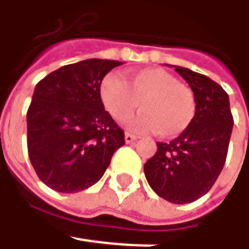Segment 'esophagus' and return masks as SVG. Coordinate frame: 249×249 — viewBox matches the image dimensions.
Segmentation results:
<instances>
[{
  "label": "esophagus",
  "instance_id": "34e87169",
  "mask_svg": "<svg viewBox=\"0 0 249 249\" xmlns=\"http://www.w3.org/2000/svg\"><path fill=\"white\" fill-rule=\"evenodd\" d=\"M136 140H137V137L133 136V134H130V133H126V134H124V141H126L127 144H131V142L136 141Z\"/></svg>",
  "mask_w": 249,
  "mask_h": 249
}]
</instances>
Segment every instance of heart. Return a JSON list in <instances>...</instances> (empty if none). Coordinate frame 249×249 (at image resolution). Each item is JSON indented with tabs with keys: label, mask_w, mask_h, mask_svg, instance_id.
Instances as JSON below:
<instances>
[{
	"label": "heart",
	"mask_w": 249,
	"mask_h": 249,
	"mask_svg": "<svg viewBox=\"0 0 249 249\" xmlns=\"http://www.w3.org/2000/svg\"><path fill=\"white\" fill-rule=\"evenodd\" d=\"M100 97L105 109L116 120H124L141 107L142 112L130 122L136 130H157L162 137H175L196 116V95L173 74L158 68L129 73L127 80L109 73L104 77Z\"/></svg>",
	"instance_id": "1"
}]
</instances>
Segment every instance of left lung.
Returning a JSON list of instances; mask_svg holds the SVG:
<instances>
[{"label":"left lung","instance_id":"obj_1","mask_svg":"<svg viewBox=\"0 0 249 249\" xmlns=\"http://www.w3.org/2000/svg\"><path fill=\"white\" fill-rule=\"evenodd\" d=\"M196 95V116L178 137L157 142L144 165L151 188L172 204H188L206 194L225 166L233 115L229 95L205 74L175 66Z\"/></svg>","mask_w":249,"mask_h":249}]
</instances>
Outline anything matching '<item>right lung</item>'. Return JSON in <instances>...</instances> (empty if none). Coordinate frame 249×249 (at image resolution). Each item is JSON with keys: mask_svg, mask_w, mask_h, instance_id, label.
<instances>
[{"mask_svg": "<svg viewBox=\"0 0 249 249\" xmlns=\"http://www.w3.org/2000/svg\"><path fill=\"white\" fill-rule=\"evenodd\" d=\"M119 61L65 65L37 83L27 110V151L37 176L58 193H77L104 176L124 133L104 108L100 87Z\"/></svg>", "mask_w": 249, "mask_h": 249, "instance_id": "1", "label": "right lung"}]
</instances>
